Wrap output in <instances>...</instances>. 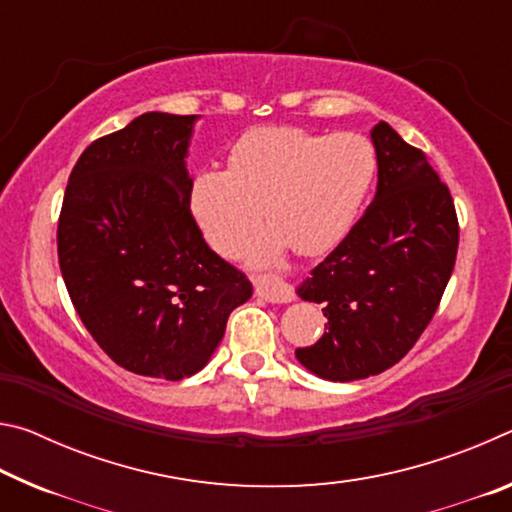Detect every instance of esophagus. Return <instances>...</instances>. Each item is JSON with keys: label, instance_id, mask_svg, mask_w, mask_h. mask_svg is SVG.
I'll use <instances>...</instances> for the list:
<instances>
[{"label": "esophagus", "instance_id": "esophagus-1", "mask_svg": "<svg viewBox=\"0 0 512 512\" xmlns=\"http://www.w3.org/2000/svg\"><path fill=\"white\" fill-rule=\"evenodd\" d=\"M253 284H255L257 296L266 298L268 302H291L293 300V293L289 289V284L284 282L280 275H273V273L255 275Z\"/></svg>", "mask_w": 512, "mask_h": 512}]
</instances>
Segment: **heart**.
<instances>
[{"mask_svg":"<svg viewBox=\"0 0 512 512\" xmlns=\"http://www.w3.org/2000/svg\"><path fill=\"white\" fill-rule=\"evenodd\" d=\"M377 171V155L354 133H311L298 126L250 128L232 144L228 169H201L189 187L192 214L216 253L248 246L250 264H271L293 246L302 255L336 248L357 221Z\"/></svg>","mask_w":512,"mask_h":512,"instance_id":"obj_1","label":"heart"}]
</instances>
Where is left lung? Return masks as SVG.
Instances as JSON below:
<instances>
[{
    "instance_id": "obj_1",
    "label": "left lung",
    "mask_w": 512,
    "mask_h": 512,
    "mask_svg": "<svg viewBox=\"0 0 512 512\" xmlns=\"http://www.w3.org/2000/svg\"><path fill=\"white\" fill-rule=\"evenodd\" d=\"M372 144L375 201L298 289L302 300L323 305L327 323L296 357L329 381L379 375L406 357L436 314L456 264L454 198L427 155L386 121L372 128Z\"/></svg>"
}]
</instances>
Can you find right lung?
I'll use <instances>...</instances> for the list:
<instances>
[{
  "label": "right lung",
  "mask_w": 512,
  "mask_h": 512,
  "mask_svg": "<svg viewBox=\"0 0 512 512\" xmlns=\"http://www.w3.org/2000/svg\"><path fill=\"white\" fill-rule=\"evenodd\" d=\"M194 115L144 112L94 140L69 173L58 264L76 314L117 366L178 381L210 361L244 271L205 244L185 169Z\"/></svg>",
  "instance_id": "1"
}]
</instances>
